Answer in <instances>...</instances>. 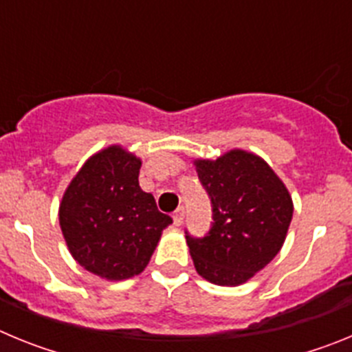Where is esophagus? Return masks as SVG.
Here are the masks:
<instances>
[{"instance_id": "1", "label": "esophagus", "mask_w": 352, "mask_h": 352, "mask_svg": "<svg viewBox=\"0 0 352 352\" xmlns=\"http://www.w3.org/2000/svg\"><path fill=\"white\" fill-rule=\"evenodd\" d=\"M183 219H185V208L179 206L178 210L174 211L173 220H174V223H176V226H182V223H183Z\"/></svg>"}]
</instances>
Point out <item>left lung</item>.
<instances>
[{
    "label": "left lung",
    "instance_id": "8db88e82",
    "mask_svg": "<svg viewBox=\"0 0 352 352\" xmlns=\"http://www.w3.org/2000/svg\"><path fill=\"white\" fill-rule=\"evenodd\" d=\"M195 166L213 211L206 234L185 231L195 270L217 285L243 284L284 245L291 195L263 158L241 149Z\"/></svg>",
    "mask_w": 352,
    "mask_h": 352
}]
</instances>
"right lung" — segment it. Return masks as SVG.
<instances>
[{
  "label": "right lung",
  "instance_id": "add662e5",
  "mask_svg": "<svg viewBox=\"0 0 352 352\" xmlns=\"http://www.w3.org/2000/svg\"><path fill=\"white\" fill-rule=\"evenodd\" d=\"M141 160L111 146L93 155L72 179L60 226L74 259L107 280L139 275L173 219L139 186Z\"/></svg>",
  "mask_w": 352,
  "mask_h": 352
}]
</instances>
